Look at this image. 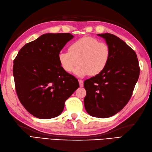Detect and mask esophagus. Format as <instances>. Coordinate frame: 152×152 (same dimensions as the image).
Listing matches in <instances>:
<instances>
[{"label":"esophagus","mask_w":152,"mask_h":152,"mask_svg":"<svg viewBox=\"0 0 152 152\" xmlns=\"http://www.w3.org/2000/svg\"><path fill=\"white\" fill-rule=\"evenodd\" d=\"M78 82H79V84L80 87H83V80H78Z\"/></svg>","instance_id":"esophagus-1"}]
</instances>
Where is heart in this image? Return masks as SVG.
Listing matches in <instances>:
<instances>
[{"instance_id": "b5f03b06", "label": "heart", "mask_w": 152, "mask_h": 152, "mask_svg": "<svg viewBox=\"0 0 152 152\" xmlns=\"http://www.w3.org/2000/svg\"><path fill=\"white\" fill-rule=\"evenodd\" d=\"M111 50L109 45L91 37H82L73 42L69 51H61L58 56L61 68L66 72L74 70L78 76L91 74L96 76L102 72L110 59Z\"/></svg>"}]
</instances>
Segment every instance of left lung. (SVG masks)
Wrapping results in <instances>:
<instances>
[{"instance_id": "1", "label": "left lung", "mask_w": 152, "mask_h": 152, "mask_svg": "<svg viewBox=\"0 0 152 152\" xmlns=\"http://www.w3.org/2000/svg\"><path fill=\"white\" fill-rule=\"evenodd\" d=\"M111 50L104 70L84 81V106L93 117L106 118L115 115L127 104L140 74L135 51L124 41L110 33L98 34Z\"/></svg>"}]
</instances>
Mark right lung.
<instances>
[{
    "label": "right lung",
    "instance_id": "obj_1",
    "mask_svg": "<svg viewBox=\"0 0 152 152\" xmlns=\"http://www.w3.org/2000/svg\"><path fill=\"white\" fill-rule=\"evenodd\" d=\"M70 33H47L27 43L14 61L15 90L27 110L40 119L56 118L64 102L78 88L74 76L61 68L58 56L72 39Z\"/></svg>",
    "mask_w": 152,
    "mask_h": 152
}]
</instances>
